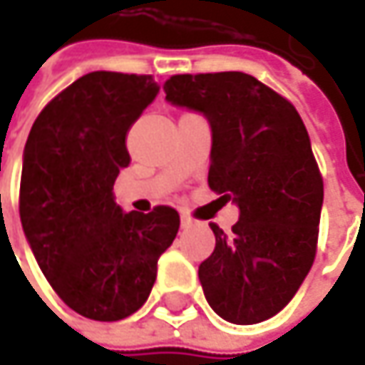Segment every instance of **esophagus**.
Instances as JSON below:
<instances>
[{
	"label": "esophagus",
	"instance_id": "esophagus-1",
	"mask_svg": "<svg viewBox=\"0 0 365 365\" xmlns=\"http://www.w3.org/2000/svg\"><path fill=\"white\" fill-rule=\"evenodd\" d=\"M192 223H195V221H192L190 217H187V215H182V217H180V225H182L185 230H187V227H190Z\"/></svg>",
	"mask_w": 365,
	"mask_h": 365
}]
</instances>
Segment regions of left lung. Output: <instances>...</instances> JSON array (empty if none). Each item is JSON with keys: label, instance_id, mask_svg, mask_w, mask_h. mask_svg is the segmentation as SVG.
I'll use <instances>...</instances> for the list:
<instances>
[{"label": "left lung", "instance_id": "8db88e82", "mask_svg": "<svg viewBox=\"0 0 365 365\" xmlns=\"http://www.w3.org/2000/svg\"><path fill=\"white\" fill-rule=\"evenodd\" d=\"M166 101L211 128L209 187L240 209L230 233L199 266L209 307L235 325L287 307L315 259L323 180L299 111L245 73L175 75Z\"/></svg>", "mask_w": 365, "mask_h": 365}]
</instances>
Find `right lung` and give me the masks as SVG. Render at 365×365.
<instances>
[{
    "instance_id": "add662e5",
    "label": "right lung",
    "mask_w": 365,
    "mask_h": 365,
    "mask_svg": "<svg viewBox=\"0 0 365 365\" xmlns=\"http://www.w3.org/2000/svg\"><path fill=\"white\" fill-rule=\"evenodd\" d=\"M158 91L150 75H83L42 109L24 148L26 240L50 287L87 319L135 313L180 225L173 207L125 213L113 195L132 160L128 132Z\"/></svg>"
}]
</instances>
